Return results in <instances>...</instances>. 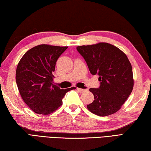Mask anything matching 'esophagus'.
<instances>
[{
  "label": "esophagus",
  "instance_id": "obj_1",
  "mask_svg": "<svg viewBox=\"0 0 151 151\" xmlns=\"http://www.w3.org/2000/svg\"><path fill=\"white\" fill-rule=\"evenodd\" d=\"M76 89H77V91L79 92V93H83L85 91H86L85 89H83V88H77Z\"/></svg>",
  "mask_w": 151,
  "mask_h": 151
}]
</instances>
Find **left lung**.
Masks as SVG:
<instances>
[{
    "label": "left lung",
    "mask_w": 151,
    "mask_h": 151,
    "mask_svg": "<svg viewBox=\"0 0 151 151\" xmlns=\"http://www.w3.org/2000/svg\"><path fill=\"white\" fill-rule=\"evenodd\" d=\"M76 49L85 58L92 75H98L101 85L89 89L94 101L86 107L100 116L115 113L132 93L133 74L129 58L121 50L107 42L78 46Z\"/></svg>",
    "instance_id": "left-lung-1"
}]
</instances>
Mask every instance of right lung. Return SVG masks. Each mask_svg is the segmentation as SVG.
<instances>
[{
	"label": "right lung",
	"instance_id": "1",
	"mask_svg": "<svg viewBox=\"0 0 151 151\" xmlns=\"http://www.w3.org/2000/svg\"><path fill=\"white\" fill-rule=\"evenodd\" d=\"M68 47L39 45L22 56L16 70V83L22 100L32 111L50 114L63 104L68 91L53 82L56 62Z\"/></svg>",
	"mask_w": 151,
	"mask_h": 151
}]
</instances>
